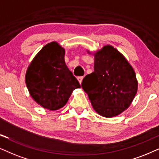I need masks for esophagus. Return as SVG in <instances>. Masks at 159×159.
<instances>
[{
    "label": "esophagus",
    "mask_w": 159,
    "mask_h": 159,
    "mask_svg": "<svg viewBox=\"0 0 159 159\" xmlns=\"http://www.w3.org/2000/svg\"><path fill=\"white\" fill-rule=\"evenodd\" d=\"M83 79H84V76H79V77H78V81H79L80 84H81V82L83 81Z\"/></svg>",
    "instance_id": "1"
}]
</instances>
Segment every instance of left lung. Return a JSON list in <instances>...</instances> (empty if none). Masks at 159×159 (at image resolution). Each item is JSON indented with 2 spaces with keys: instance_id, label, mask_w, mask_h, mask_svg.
I'll return each mask as SVG.
<instances>
[{
  "instance_id": "1",
  "label": "left lung",
  "mask_w": 159,
  "mask_h": 159,
  "mask_svg": "<svg viewBox=\"0 0 159 159\" xmlns=\"http://www.w3.org/2000/svg\"><path fill=\"white\" fill-rule=\"evenodd\" d=\"M94 55V71L85 76L81 86L97 113L106 118L116 116L129 107L137 94L134 70L112 46H105Z\"/></svg>"
}]
</instances>
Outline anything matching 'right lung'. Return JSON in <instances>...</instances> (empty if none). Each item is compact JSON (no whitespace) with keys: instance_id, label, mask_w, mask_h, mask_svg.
I'll return each instance as SVG.
<instances>
[{"instance_id":"right-lung-1","label":"right lung","mask_w":159,"mask_h":159,"mask_svg":"<svg viewBox=\"0 0 159 159\" xmlns=\"http://www.w3.org/2000/svg\"><path fill=\"white\" fill-rule=\"evenodd\" d=\"M65 51L57 42L42 48L34 57L25 75L30 94L38 104L49 111L65 106L79 82L65 62Z\"/></svg>"}]
</instances>
